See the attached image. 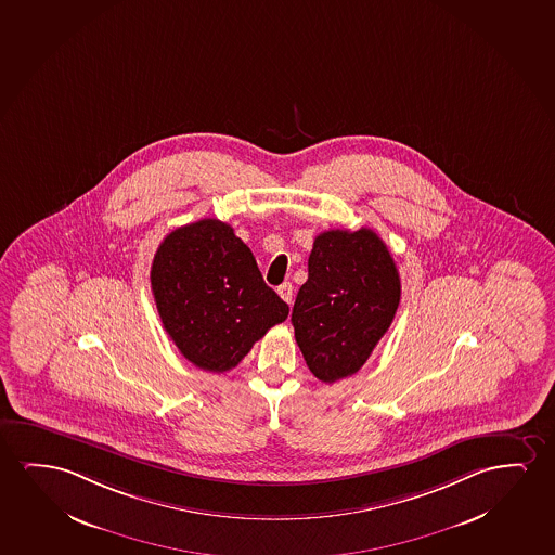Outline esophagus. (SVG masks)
Segmentation results:
<instances>
[{"label":"esophagus","mask_w":555,"mask_h":555,"mask_svg":"<svg viewBox=\"0 0 555 555\" xmlns=\"http://www.w3.org/2000/svg\"><path fill=\"white\" fill-rule=\"evenodd\" d=\"M278 295H280L287 305H291V302H293V285H291L289 282L283 283V285L278 287Z\"/></svg>","instance_id":"obj_1"}]
</instances>
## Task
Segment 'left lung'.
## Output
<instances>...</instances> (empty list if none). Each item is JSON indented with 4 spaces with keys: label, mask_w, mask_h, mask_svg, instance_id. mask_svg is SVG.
<instances>
[{
    "label": "left lung",
    "mask_w": 555,
    "mask_h": 555,
    "mask_svg": "<svg viewBox=\"0 0 555 555\" xmlns=\"http://www.w3.org/2000/svg\"><path fill=\"white\" fill-rule=\"evenodd\" d=\"M399 298L398 268L371 228L318 235L291 313L313 376L331 384L358 373L390 328Z\"/></svg>",
    "instance_id": "8db88e82"
}]
</instances>
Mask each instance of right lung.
Here are the masks:
<instances>
[{
    "mask_svg": "<svg viewBox=\"0 0 555 555\" xmlns=\"http://www.w3.org/2000/svg\"><path fill=\"white\" fill-rule=\"evenodd\" d=\"M150 283L167 335L190 363L211 373L234 369L268 328L289 315L249 247L217 219L165 235Z\"/></svg>",
    "mask_w": 555,
    "mask_h": 555,
    "instance_id": "obj_1",
    "label": "right lung"
}]
</instances>
